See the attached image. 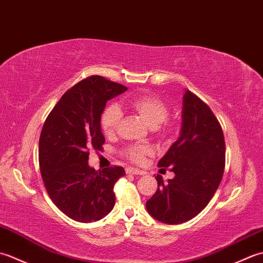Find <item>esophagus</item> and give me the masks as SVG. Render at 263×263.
Instances as JSON below:
<instances>
[{
	"mask_svg": "<svg viewBox=\"0 0 263 263\" xmlns=\"http://www.w3.org/2000/svg\"><path fill=\"white\" fill-rule=\"evenodd\" d=\"M125 172H126V174H131V175H143V174H146V173H144L143 171L133 168V167H127Z\"/></svg>",
	"mask_w": 263,
	"mask_h": 263,
	"instance_id": "esophagus-1",
	"label": "esophagus"
}]
</instances>
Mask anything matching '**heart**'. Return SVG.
<instances>
[{
  "label": "heart",
  "instance_id": "1",
  "mask_svg": "<svg viewBox=\"0 0 263 263\" xmlns=\"http://www.w3.org/2000/svg\"><path fill=\"white\" fill-rule=\"evenodd\" d=\"M130 106L142 117L147 124L156 128L166 121L168 116V108L160 98L154 95H144L133 98ZM122 119V111L116 105H109L100 116V126L106 136H111L116 132ZM153 153L149 146H131L126 150V154L132 160L137 163L143 161L146 156Z\"/></svg>",
  "mask_w": 263,
  "mask_h": 263
}]
</instances>
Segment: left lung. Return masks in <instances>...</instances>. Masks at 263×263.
I'll use <instances>...</instances> for the list:
<instances>
[{"label":"left lung","mask_w":263,"mask_h":263,"mask_svg":"<svg viewBox=\"0 0 263 263\" xmlns=\"http://www.w3.org/2000/svg\"><path fill=\"white\" fill-rule=\"evenodd\" d=\"M158 165L171 167L175 176L165 184L157 175L158 189L146 208L164 224L192 219L205 208L220 184L225 167L224 133L211 109L186 89L180 136Z\"/></svg>","instance_id":"1"}]
</instances>
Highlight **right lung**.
<instances>
[{
	"instance_id": "1",
	"label": "right lung",
	"mask_w": 263,
	"mask_h": 263,
	"mask_svg": "<svg viewBox=\"0 0 263 263\" xmlns=\"http://www.w3.org/2000/svg\"><path fill=\"white\" fill-rule=\"evenodd\" d=\"M126 89L103 77H89L61 97L44 123L39 138L43 181L55 205L76 221H97L114 208V184L125 171L119 166L96 171L88 164V150L102 148L100 116L106 103Z\"/></svg>"
}]
</instances>
